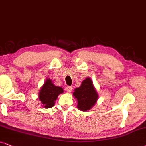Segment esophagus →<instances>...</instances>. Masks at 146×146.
Masks as SVG:
<instances>
[{"label":"esophagus","instance_id":"34e87169","mask_svg":"<svg viewBox=\"0 0 146 146\" xmlns=\"http://www.w3.org/2000/svg\"><path fill=\"white\" fill-rule=\"evenodd\" d=\"M65 89L67 92H71V91H72V89H73V87H72L71 86H67V87H66Z\"/></svg>","mask_w":146,"mask_h":146}]
</instances>
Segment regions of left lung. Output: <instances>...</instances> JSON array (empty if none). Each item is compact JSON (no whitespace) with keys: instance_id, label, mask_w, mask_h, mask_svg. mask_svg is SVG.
Here are the masks:
<instances>
[{"instance_id":"8db88e82","label":"left lung","mask_w":146,"mask_h":146,"mask_svg":"<svg viewBox=\"0 0 146 146\" xmlns=\"http://www.w3.org/2000/svg\"><path fill=\"white\" fill-rule=\"evenodd\" d=\"M73 95L77 100V108L82 111L91 110L98 99V93L89 77L82 81L80 87L75 89Z\"/></svg>"}]
</instances>
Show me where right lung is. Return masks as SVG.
Returning <instances> with one entry per match:
<instances>
[{"label":"right lung","mask_w":146,"mask_h":146,"mask_svg":"<svg viewBox=\"0 0 146 146\" xmlns=\"http://www.w3.org/2000/svg\"><path fill=\"white\" fill-rule=\"evenodd\" d=\"M63 93V89L61 87L56 86L50 79H46L39 91L38 98L42 106L45 108H52L55 105V102L59 94Z\"/></svg>","instance_id":"1"}]
</instances>
